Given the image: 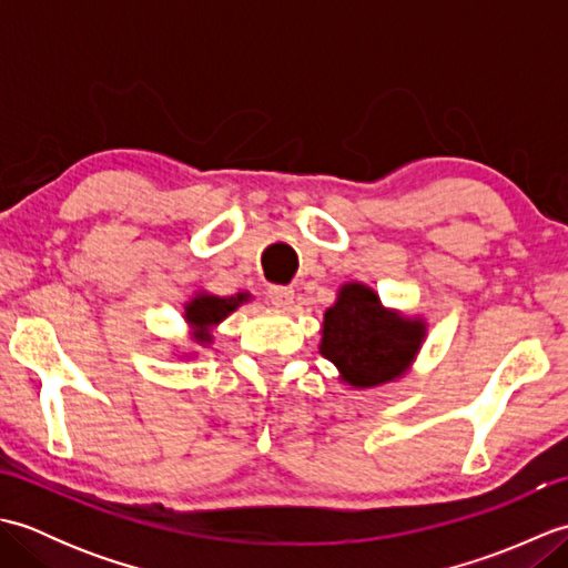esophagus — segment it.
I'll list each match as a JSON object with an SVG mask.
<instances>
[{
  "label": "esophagus",
  "mask_w": 568,
  "mask_h": 568,
  "mask_svg": "<svg viewBox=\"0 0 568 568\" xmlns=\"http://www.w3.org/2000/svg\"><path fill=\"white\" fill-rule=\"evenodd\" d=\"M268 300H271V305L281 307V310H287V307L293 305L295 291H293V287H285V285H271L268 287Z\"/></svg>",
  "instance_id": "34e87169"
}]
</instances>
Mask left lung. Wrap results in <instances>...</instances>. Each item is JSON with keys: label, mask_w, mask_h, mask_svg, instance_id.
Masks as SVG:
<instances>
[{"label": "left lung", "mask_w": 568, "mask_h": 568, "mask_svg": "<svg viewBox=\"0 0 568 568\" xmlns=\"http://www.w3.org/2000/svg\"><path fill=\"white\" fill-rule=\"evenodd\" d=\"M320 354L339 371L354 390L397 383L419 356L427 339V320L385 307L371 285L348 281L324 312Z\"/></svg>", "instance_id": "1"}]
</instances>
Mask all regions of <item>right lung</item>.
Returning a JSON list of instances; mask_svg holds the SVG:
<instances>
[{
    "label": "right lung",
    "instance_id": "add662e5",
    "mask_svg": "<svg viewBox=\"0 0 568 568\" xmlns=\"http://www.w3.org/2000/svg\"><path fill=\"white\" fill-rule=\"evenodd\" d=\"M251 300L248 293H236L232 297H222L207 291H195L185 303H183V320L187 327V339L200 346V348H210L214 344V332L220 324L236 312L241 305H246ZM180 354L178 358H195L197 352L195 348H187V352H180V346L175 348Z\"/></svg>",
    "mask_w": 568,
    "mask_h": 568
}]
</instances>
